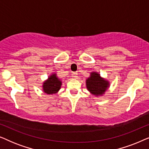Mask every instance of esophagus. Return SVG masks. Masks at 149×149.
<instances>
[{
    "label": "esophagus",
    "instance_id": "34e87169",
    "mask_svg": "<svg viewBox=\"0 0 149 149\" xmlns=\"http://www.w3.org/2000/svg\"><path fill=\"white\" fill-rule=\"evenodd\" d=\"M77 75H78V73H77V72H74L72 73V76L73 77H74V78H76V77H77Z\"/></svg>",
    "mask_w": 149,
    "mask_h": 149
}]
</instances>
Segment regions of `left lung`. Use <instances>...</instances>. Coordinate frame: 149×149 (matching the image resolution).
<instances>
[{
  "label": "left lung",
  "instance_id": "1",
  "mask_svg": "<svg viewBox=\"0 0 149 149\" xmlns=\"http://www.w3.org/2000/svg\"><path fill=\"white\" fill-rule=\"evenodd\" d=\"M87 88L92 94L101 95L104 93L109 86V81L101 78L97 72H91L90 77L86 80Z\"/></svg>",
  "mask_w": 149,
  "mask_h": 149
}]
</instances>
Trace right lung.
Instances as JSON below:
<instances>
[{
  "mask_svg": "<svg viewBox=\"0 0 149 149\" xmlns=\"http://www.w3.org/2000/svg\"><path fill=\"white\" fill-rule=\"evenodd\" d=\"M62 81L56 76V74H53L49 77L47 80L45 81L42 85L43 91L47 94H54L60 90Z\"/></svg>",
  "mask_w": 149,
  "mask_h": 149,
  "instance_id": "right-lung-1",
  "label": "right lung"
}]
</instances>
